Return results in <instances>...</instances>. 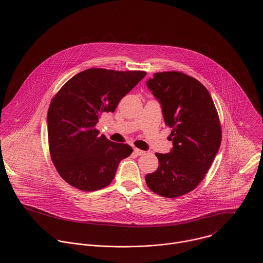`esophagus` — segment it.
Wrapping results in <instances>:
<instances>
[{"mask_svg":"<svg viewBox=\"0 0 263 263\" xmlns=\"http://www.w3.org/2000/svg\"><path fill=\"white\" fill-rule=\"evenodd\" d=\"M146 152L145 151L140 150V149H138V148H135L134 149V154L135 155H137V156H141V155H144Z\"/></svg>","mask_w":263,"mask_h":263,"instance_id":"esophagus-1","label":"esophagus"}]
</instances>
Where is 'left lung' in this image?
<instances>
[{
    "label": "left lung",
    "instance_id": "1",
    "mask_svg": "<svg viewBox=\"0 0 263 263\" xmlns=\"http://www.w3.org/2000/svg\"><path fill=\"white\" fill-rule=\"evenodd\" d=\"M147 86L172 128L173 149L156 154L159 166L146 175V183L163 197L176 198L192 191L209 171L222 141L219 115L207 88L184 73H156Z\"/></svg>",
    "mask_w": 263,
    "mask_h": 263
}]
</instances>
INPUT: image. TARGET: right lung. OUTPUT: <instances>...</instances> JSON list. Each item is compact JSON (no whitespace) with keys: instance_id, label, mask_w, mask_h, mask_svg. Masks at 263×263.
<instances>
[{"instance_id":"obj_1","label":"right lung","mask_w":263,"mask_h":263,"mask_svg":"<svg viewBox=\"0 0 263 263\" xmlns=\"http://www.w3.org/2000/svg\"><path fill=\"white\" fill-rule=\"evenodd\" d=\"M144 71L90 68L71 78L51 100L47 114L51 160L70 185L95 191L111 183L117 166L133 149L96 128L101 113L114 112Z\"/></svg>"}]
</instances>
